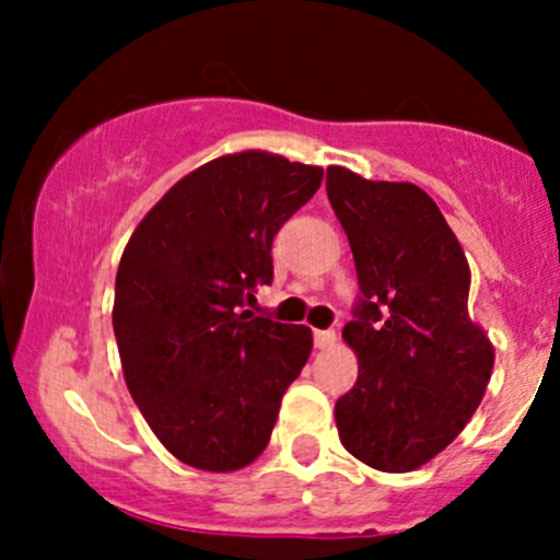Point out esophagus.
<instances>
[{"label":"esophagus","instance_id":"34e87169","mask_svg":"<svg viewBox=\"0 0 560 560\" xmlns=\"http://www.w3.org/2000/svg\"><path fill=\"white\" fill-rule=\"evenodd\" d=\"M336 338H338L336 330H316L314 332V343L319 349H330L332 343H336Z\"/></svg>","mask_w":560,"mask_h":560}]
</instances>
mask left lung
I'll list each match as a JSON object with an SVG mask.
<instances>
[{
  "label": "left lung",
  "instance_id": "8db88e82",
  "mask_svg": "<svg viewBox=\"0 0 560 560\" xmlns=\"http://www.w3.org/2000/svg\"><path fill=\"white\" fill-rule=\"evenodd\" d=\"M327 200L360 284L343 327L358 382L336 400L338 436L365 466L415 471L466 428L493 371V343L468 316L466 254L415 184L332 165Z\"/></svg>",
  "mask_w": 560,
  "mask_h": 560
}]
</instances>
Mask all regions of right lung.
Instances as JSON below:
<instances>
[{
	"label": "right lung",
	"mask_w": 560,
	"mask_h": 560,
	"mask_svg": "<svg viewBox=\"0 0 560 560\" xmlns=\"http://www.w3.org/2000/svg\"><path fill=\"white\" fill-rule=\"evenodd\" d=\"M322 184V167L268 151L206 162L135 228L121 254L113 332L124 380L167 453L238 471L268 447L312 330L254 316L273 281V235Z\"/></svg>",
	"instance_id": "right-lung-1"
}]
</instances>
